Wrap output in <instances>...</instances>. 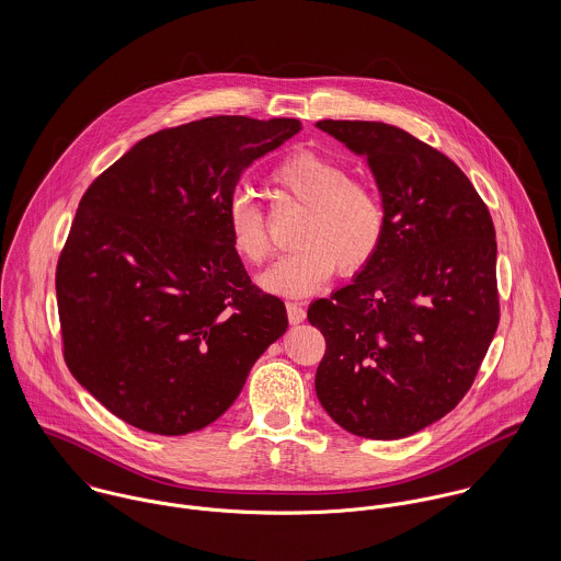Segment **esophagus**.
<instances>
[{"label":"esophagus","mask_w":561,"mask_h":561,"mask_svg":"<svg viewBox=\"0 0 561 561\" xmlns=\"http://www.w3.org/2000/svg\"><path fill=\"white\" fill-rule=\"evenodd\" d=\"M287 318L291 323H302L307 320V309L302 302H287Z\"/></svg>","instance_id":"1"}]
</instances>
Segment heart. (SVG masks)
<instances>
[{"instance_id":"1","label":"heart","mask_w":561,"mask_h":561,"mask_svg":"<svg viewBox=\"0 0 561 561\" xmlns=\"http://www.w3.org/2000/svg\"><path fill=\"white\" fill-rule=\"evenodd\" d=\"M272 185L305 207L294 231V248L270 272L261 287L278 296H309L339 270L352 276L365 270L387 236V209L380 192L334 158L316 149H296L270 172ZM229 240L243 263L263 265L272 240L263 211L243 194L227 207Z\"/></svg>"}]
</instances>
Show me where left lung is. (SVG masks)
<instances>
[{
  "instance_id": "1",
  "label": "left lung",
  "mask_w": 561,
  "mask_h": 561,
  "mask_svg": "<svg viewBox=\"0 0 561 561\" xmlns=\"http://www.w3.org/2000/svg\"><path fill=\"white\" fill-rule=\"evenodd\" d=\"M365 156L387 209V236L356 278L309 307L325 352L323 410L374 440L410 436L471 389L499 325L496 240L469 176L400 127L320 121Z\"/></svg>"
}]
</instances>
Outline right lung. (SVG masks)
Returning <instances> with one entry per match:
<instances>
[{"label":"right lung","instance_id":"1","mask_svg":"<svg viewBox=\"0 0 561 561\" xmlns=\"http://www.w3.org/2000/svg\"><path fill=\"white\" fill-rule=\"evenodd\" d=\"M302 129L211 116L161 129L81 196L56 267L67 367L125 423L181 436L216 421L287 330L285 302L236 254L241 172Z\"/></svg>","mask_w":561,"mask_h":561}]
</instances>
